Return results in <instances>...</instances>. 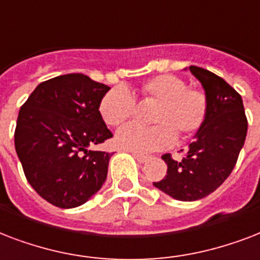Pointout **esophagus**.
<instances>
[{
    "label": "esophagus",
    "instance_id": "34e87169",
    "mask_svg": "<svg viewBox=\"0 0 260 260\" xmlns=\"http://www.w3.org/2000/svg\"><path fill=\"white\" fill-rule=\"evenodd\" d=\"M133 156H134V158H136V160L138 162H141V164H144V162H146L149 160L148 156H145V154H138V153H133Z\"/></svg>",
    "mask_w": 260,
    "mask_h": 260
}]
</instances>
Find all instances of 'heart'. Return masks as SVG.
I'll return each mask as SVG.
<instances>
[{"label":"heart","instance_id":"obj_1","mask_svg":"<svg viewBox=\"0 0 260 260\" xmlns=\"http://www.w3.org/2000/svg\"><path fill=\"white\" fill-rule=\"evenodd\" d=\"M145 100L157 103L153 110L154 126L127 124L115 134L118 148L134 153H149L174 144L175 133L187 138L206 122L209 100L205 92L191 89L187 82L174 74H160L145 81L140 88ZM136 100L124 86H116L104 94L99 111L104 123L116 127L134 114Z\"/></svg>","mask_w":260,"mask_h":260}]
</instances>
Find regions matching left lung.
Wrapping results in <instances>:
<instances>
[{"instance_id":"8db88e82","label":"left lung","mask_w":260,"mask_h":260,"mask_svg":"<svg viewBox=\"0 0 260 260\" xmlns=\"http://www.w3.org/2000/svg\"><path fill=\"white\" fill-rule=\"evenodd\" d=\"M188 70L209 100L206 122L188 142L183 160L162 156L168 167L166 178L153 183L171 198L184 202L205 198L225 182L235 168L248 127L241 96L224 78L198 66Z\"/></svg>"}]
</instances>
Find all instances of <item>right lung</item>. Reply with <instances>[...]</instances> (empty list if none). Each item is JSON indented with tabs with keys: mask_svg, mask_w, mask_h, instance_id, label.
Returning a JSON list of instances; mask_svg holds the SVG:
<instances>
[{
	"mask_svg": "<svg viewBox=\"0 0 260 260\" xmlns=\"http://www.w3.org/2000/svg\"><path fill=\"white\" fill-rule=\"evenodd\" d=\"M110 86L81 73L42 82L20 108L16 153L34 190L54 206H81L107 179L111 154L89 146L111 138L99 106Z\"/></svg>",
	"mask_w": 260,
	"mask_h": 260,
	"instance_id": "1",
	"label": "right lung"
}]
</instances>
